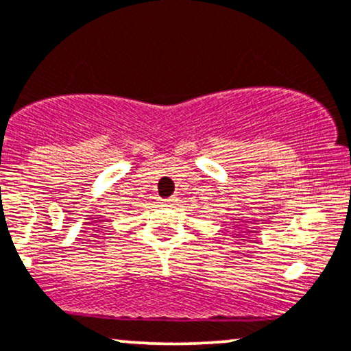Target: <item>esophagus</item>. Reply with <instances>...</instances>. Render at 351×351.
<instances>
[{
  "instance_id": "34e87169",
  "label": "esophagus",
  "mask_w": 351,
  "mask_h": 351,
  "mask_svg": "<svg viewBox=\"0 0 351 351\" xmlns=\"http://www.w3.org/2000/svg\"><path fill=\"white\" fill-rule=\"evenodd\" d=\"M173 201H176V199H175V196L165 197V199H162V202H167V204H170V202H173Z\"/></svg>"
}]
</instances>
